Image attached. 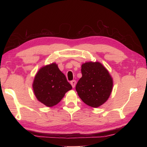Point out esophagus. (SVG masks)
<instances>
[{"label":"esophagus","mask_w":147,"mask_h":147,"mask_svg":"<svg viewBox=\"0 0 147 147\" xmlns=\"http://www.w3.org/2000/svg\"><path fill=\"white\" fill-rule=\"evenodd\" d=\"M70 83H71V86H72V87H73V88H74V87H75V85H76V81L75 80L71 81Z\"/></svg>","instance_id":"esophagus-1"}]
</instances>
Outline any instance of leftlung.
I'll return each instance as SVG.
<instances>
[{
	"label": "left lung",
	"instance_id": "8db88e82",
	"mask_svg": "<svg viewBox=\"0 0 147 147\" xmlns=\"http://www.w3.org/2000/svg\"><path fill=\"white\" fill-rule=\"evenodd\" d=\"M82 77L76 86L78 95L90 107L103 105L110 96L113 79L107 69L99 62H86L82 65Z\"/></svg>",
	"mask_w": 147,
	"mask_h": 147
}]
</instances>
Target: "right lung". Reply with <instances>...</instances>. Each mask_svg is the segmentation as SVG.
I'll return each instance as SVG.
<instances>
[{
	"mask_svg": "<svg viewBox=\"0 0 147 147\" xmlns=\"http://www.w3.org/2000/svg\"><path fill=\"white\" fill-rule=\"evenodd\" d=\"M32 87L37 100L49 107L57 105L65 93L72 89L55 62L40 69L34 78Z\"/></svg>",
	"mask_w": 147,
	"mask_h": 147,
	"instance_id": "obj_1",
	"label": "right lung"
}]
</instances>
